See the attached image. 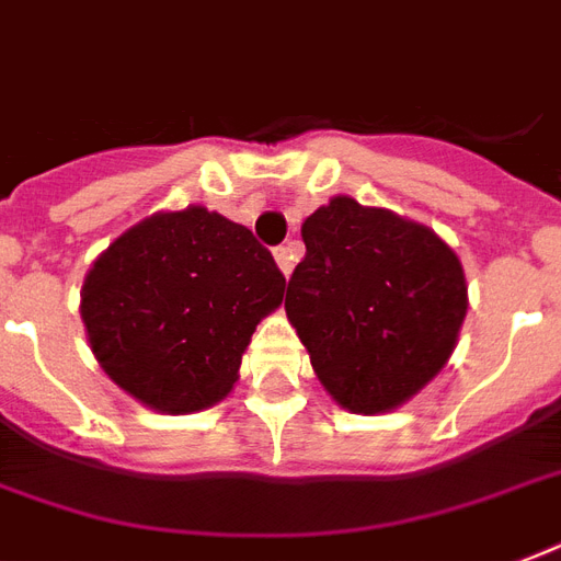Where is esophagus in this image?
I'll use <instances>...</instances> for the list:
<instances>
[{"mask_svg":"<svg viewBox=\"0 0 561 561\" xmlns=\"http://www.w3.org/2000/svg\"><path fill=\"white\" fill-rule=\"evenodd\" d=\"M273 255H276L279 271L285 273V276H290V271H294V250H290V247H276V250H273Z\"/></svg>","mask_w":561,"mask_h":561,"instance_id":"obj_1","label":"esophagus"}]
</instances>
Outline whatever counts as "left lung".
<instances>
[{
	"mask_svg": "<svg viewBox=\"0 0 561 561\" xmlns=\"http://www.w3.org/2000/svg\"><path fill=\"white\" fill-rule=\"evenodd\" d=\"M285 311L332 399L383 413L416 396L451 355L466 279L434 229L352 197H334L302 224Z\"/></svg>",
	"mask_w": 561,
	"mask_h": 561,
	"instance_id": "left-lung-1",
	"label": "left lung"
}]
</instances>
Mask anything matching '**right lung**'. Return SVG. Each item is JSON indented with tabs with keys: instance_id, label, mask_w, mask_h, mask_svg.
I'll list each match as a JSON object with an SVG mask.
<instances>
[{
	"instance_id": "right-lung-1",
	"label": "right lung",
	"mask_w": 561,
	"mask_h": 561,
	"mask_svg": "<svg viewBox=\"0 0 561 561\" xmlns=\"http://www.w3.org/2000/svg\"><path fill=\"white\" fill-rule=\"evenodd\" d=\"M282 294L285 276L250 229L188 206L136 224L95 259L81 317L122 390L160 413H194L232 390Z\"/></svg>"
}]
</instances>
